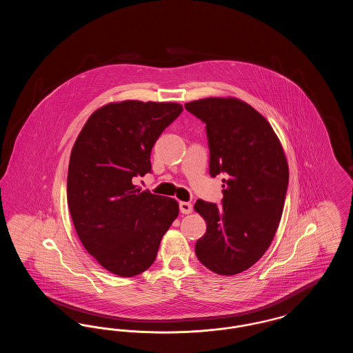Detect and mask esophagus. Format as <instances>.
Listing matches in <instances>:
<instances>
[{
	"instance_id": "1",
	"label": "esophagus",
	"mask_w": 353,
	"mask_h": 353,
	"mask_svg": "<svg viewBox=\"0 0 353 353\" xmlns=\"http://www.w3.org/2000/svg\"><path fill=\"white\" fill-rule=\"evenodd\" d=\"M192 210H193V206H192L190 202H180V212H181L183 214H189V213H192Z\"/></svg>"
}]
</instances>
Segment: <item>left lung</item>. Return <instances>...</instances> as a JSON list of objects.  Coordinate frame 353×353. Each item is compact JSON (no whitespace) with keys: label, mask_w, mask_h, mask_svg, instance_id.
Returning <instances> with one entry per match:
<instances>
[{"label":"left lung","mask_w":353,"mask_h":353,"mask_svg":"<svg viewBox=\"0 0 353 353\" xmlns=\"http://www.w3.org/2000/svg\"><path fill=\"white\" fill-rule=\"evenodd\" d=\"M185 108L206 124L210 176L226 174L222 206L194 203L206 222L196 255L210 271L235 275L262 258L276 233L288 185L285 151L269 121L246 101L213 97Z\"/></svg>","instance_id":"1"}]
</instances>
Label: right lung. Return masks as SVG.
Here are the masks:
<instances>
[{
    "label": "right lung",
    "instance_id": "right-lung-1",
    "mask_svg": "<svg viewBox=\"0 0 353 353\" xmlns=\"http://www.w3.org/2000/svg\"><path fill=\"white\" fill-rule=\"evenodd\" d=\"M183 112L173 101H111L85 121L70 154L68 202L77 234L101 268L130 278L151 268L179 202L134 184L151 172L159 136Z\"/></svg>",
    "mask_w": 353,
    "mask_h": 353
}]
</instances>
